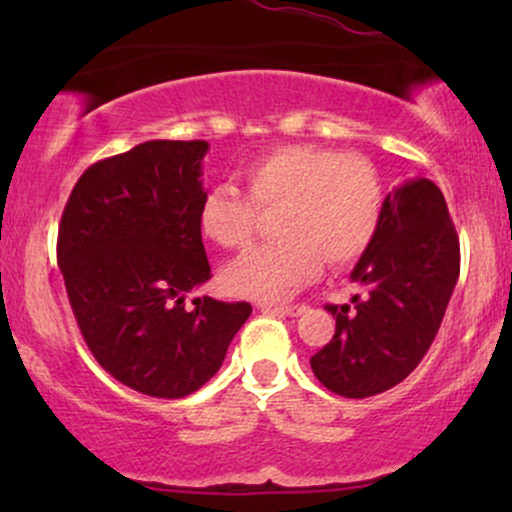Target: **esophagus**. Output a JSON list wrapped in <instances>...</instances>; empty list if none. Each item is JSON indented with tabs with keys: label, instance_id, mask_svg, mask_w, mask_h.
<instances>
[{
	"label": "esophagus",
	"instance_id": "34e87169",
	"mask_svg": "<svg viewBox=\"0 0 512 512\" xmlns=\"http://www.w3.org/2000/svg\"><path fill=\"white\" fill-rule=\"evenodd\" d=\"M264 313H276V315H289V317H296L303 313V305H262Z\"/></svg>",
	"mask_w": 512,
	"mask_h": 512
}]
</instances>
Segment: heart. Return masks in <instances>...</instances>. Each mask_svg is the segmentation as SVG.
I'll return each instance as SVG.
<instances>
[{
    "label": "heart",
    "instance_id": "obj_1",
    "mask_svg": "<svg viewBox=\"0 0 512 512\" xmlns=\"http://www.w3.org/2000/svg\"><path fill=\"white\" fill-rule=\"evenodd\" d=\"M243 192L216 185L197 209L202 236L219 248H243L255 233L257 209H276L279 240L236 257L221 279L233 296L289 298L320 274L346 267L373 243L383 219V180L366 156L325 146L286 144L252 158L240 173Z\"/></svg>",
    "mask_w": 512,
    "mask_h": 512
}]
</instances>
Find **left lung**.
<instances>
[{"label": "left lung", "instance_id": "obj_1", "mask_svg": "<svg viewBox=\"0 0 512 512\" xmlns=\"http://www.w3.org/2000/svg\"><path fill=\"white\" fill-rule=\"evenodd\" d=\"M457 276L460 238L443 192L407 180L385 197L378 233L351 272L361 293L327 305L337 330L310 358L315 378L351 399L402 383L436 339Z\"/></svg>", "mask_w": 512, "mask_h": 512}]
</instances>
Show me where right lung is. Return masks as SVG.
<instances>
[{"label": "right lung", "mask_w": 512, "mask_h": 512, "mask_svg": "<svg viewBox=\"0 0 512 512\" xmlns=\"http://www.w3.org/2000/svg\"><path fill=\"white\" fill-rule=\"evenodd\" d=\"M209 144L154 139L93 163L57 236L76 325L122 385L178 399L214 378L250 303L185 296L211 279L197 209Z\"/></svg>", "instance_id": "1"}]
</instances>
